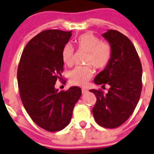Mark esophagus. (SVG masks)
<instances>
[{"label":"esophagus","mask_w":154,"mask_h":154,"mask_svg":"<svg viewBox=\"0 0 154 154\" xmlns=\"http://www.w3.org/2000/svg\"><path fill=\"white\" fill-rule=\"evenodd\" d=\"M88 89H85V88H82V94H85L88 93Z\"/></svg>","instance_id":"esophagus-1"}]
</instances>
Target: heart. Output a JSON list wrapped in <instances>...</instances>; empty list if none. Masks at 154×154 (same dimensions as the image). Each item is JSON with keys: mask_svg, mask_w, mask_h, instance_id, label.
<instances>
[{"mask_svg": "<svg viewBox=\"0 0 154 154\" xmlns=\"http://www.w3.org/2000/svg\"><path fill=\"white\" fill-rule=\"evenodd\" d=\"M79 50L87 52V64H91L96 69H101L106 67L112 56V47L110 43L100 41V38L91 33L81 35L75 41ZM73 48L70 45H66L62 51V60L66 65L73 63ZM91 66H77L69 73V82L76 86H85L93 76Z\"/></svg>", "mask_w": 154, "mask_h": 154, "instance_id": "heart-1", "label": "heart"}]
</instances>
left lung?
<instances>
[{"label":"left lung","instance_id":"8db88e82","mask_svg":"<svg viewBox=\"0 0 154 154\" xmlns=\"http://www.w3.org/2000/svg\"><path fill=\"white\" fill-rule=\"evenodd\" d=\"M102 36L112 45V56L94 82L102 86L109 85L110 88L105 94L100 90H90L97 98L92 112L98 125L114 129L130 117L138 104L143 69L138 53L129 38L112 29Z\"/></svg>","mask_w":154,"mask_h":154}]
</instances>
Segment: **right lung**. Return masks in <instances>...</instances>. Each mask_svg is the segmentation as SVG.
I'll list each match as a JSON object with an SVG mask.
<instances>
[{"label":"right lung","mask_w":154,"mask_h":154,"mask_svg":"<svg viewBox=\"0 0 154 154\" xmlns=\"http://www.w3.org/2000/svg\"><path fill=\"white\" fill-rule=\"evenodd\" d=\"M72 32L49 29L28 42L18 64L17 78L20 97L28 114L38 126L49 132L64 129L81 96L79 87L66 91L55 88L63 70L62 51Z\"/></svg>","instance_id":"1"}]
</instances>
